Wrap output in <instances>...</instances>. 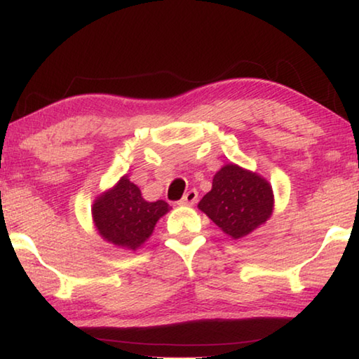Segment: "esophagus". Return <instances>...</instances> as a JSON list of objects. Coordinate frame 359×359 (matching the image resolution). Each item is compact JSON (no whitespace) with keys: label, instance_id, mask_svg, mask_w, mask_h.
I'll use <instances>...</instances> for the list:
<instances>
[{"label":"esophagus","instance_id":"1","mask_svg":"<svg viewBox=\"0 0 359 359\" xmlns=\"http://www.w3.org/2000/svg\"><path fill=\"white\" fill-rule=\"evenodd\" d=\"M197 198H198V192H197L196 189H191V191H187V192L184 194V197L180 200V205L192 206L194 203L197 202Z\"/></svg>","mask_w":359,"mask_h":359}]
</instances>
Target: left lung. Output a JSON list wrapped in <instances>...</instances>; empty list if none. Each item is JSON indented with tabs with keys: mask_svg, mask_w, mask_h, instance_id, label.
<instances>
[{
	"mask_svg": "<svg viewBox=\"0 0 359 359\" xmlns=\"http://www.w3.org/2000/svg\"><path fill=\"white\" fill-rule=\"evenodd\" d=\"M198 210L225 235L241 240L271 217L273 187L262 175L233 162L225 163L216 172L211 191L200 200Z\"/></svg>",
	"mask_w": 359,
	"mask_h": 359,
	"instance_id": "1",
	"label": "left lung"
}]
</instances>
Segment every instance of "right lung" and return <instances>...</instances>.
<instances>
[{
  "mask_svg": "<svg viewBox=\"0 0 359 359\" xmlns=\"http://www.w3.org/2000/svg\"><path fill=\"white\" fill-rule=\"evenodd\" d=\"M170 211L163 200L147 202L128 175L96 197L91 206L93 224L104 241L135 252L153 235L157 221Z\"/></svg>",
  "mask_w": 359,
  "mask_h": 359,
  "instance_id": "obj_1",
  "label": "right lung"
}]
</instances>
